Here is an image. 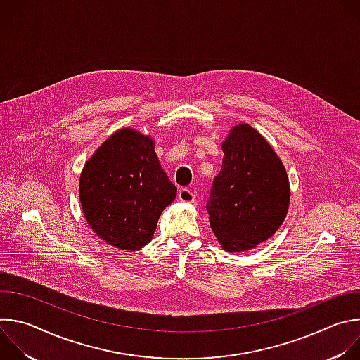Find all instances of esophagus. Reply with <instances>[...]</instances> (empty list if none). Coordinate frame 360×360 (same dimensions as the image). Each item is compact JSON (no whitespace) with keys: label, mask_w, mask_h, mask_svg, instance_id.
Instances as JSON below:
<instances>
[{"label":"esophagus","mask_w":360,"mask_h":360,"mask_svg":"<svg viewBox=\"0 0 360 360\" xmlns=\"http://www.w3.org/2000/svg\"><path fill=\"white\" fill-rule=\"evenodd\" d=\"M178 199L181 202H193L195 200V193L191 189H188V188H182L178 192Z\"/></svg>","instance_id":"1"}]
</instances>
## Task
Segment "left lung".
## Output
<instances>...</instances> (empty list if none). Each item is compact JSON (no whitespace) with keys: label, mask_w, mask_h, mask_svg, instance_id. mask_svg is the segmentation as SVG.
Returning a JSON list of instances; mask_svg holds the SVG:
<instances>
[{"label":"left lung","mask_w":360,"mask_h":360,"mask_svg":"<svg viewBox=\"0 0 360 360\" xmlns=\"http://www.w3.org/2000/svg\"><path fill=\"white\" fill-rule=\"evenodd\" d=\"M222 149V168L207 202L210 224L225 250H249L285 221L289 179L274 148L248 124L233 127Z\"/></svg>","instance_id":"1"}]
</instances>
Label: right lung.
<instances>
[{"mask_svg": "<svg viewBox=\"0 0 360 360\" xmlns=\"http://www.w3.org/2000/svg\"><path fill=\"white\" fill-rule=\"evenodd\" d=\"M176 186L161 168L150 136L122 128L86 161L79 200L91 229L110 245L131 252L150 242Z\"/></svg>", "mask_w": 360, "mask_h": 360, "instance_id": "obj_1", "label": "right lung"}]
</instances>
